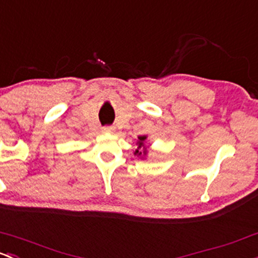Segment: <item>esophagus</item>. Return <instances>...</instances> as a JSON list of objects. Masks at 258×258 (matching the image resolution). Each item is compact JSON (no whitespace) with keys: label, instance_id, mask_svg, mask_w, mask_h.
<instances>
[{"label":"esophagus","instance_id":"34e87169","mask_svg":"<svg viewBox=\"0 0 258 258\" xmlns=\"http://www.w3.org/2000/svg\"><path fill=\"white\" fill-rule=\"evenodd\" d=\"M113 131H115V127H113V126L102 127V132H105V134H112Z\"/></svg>","mask_w":258,"mask_h":258}]
</instances>
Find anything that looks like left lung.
<instances>
[{"instance_id": "8db88e82", "label": "left lung", "mask_w": 258, "mask_h": 258, "mask_svg": "<svg viewBox=\"0 0 258 258\" xmlns=\"http://www.w3.org/2000/svg\"><path fill=\"white\" fill-rule=\"evenodd\" d=\"M147 136H140L137 141V150L135 151V156L140 157V158H145V156L147 154V148H146L145 142Z\"/></svg>"}]
</instances>
